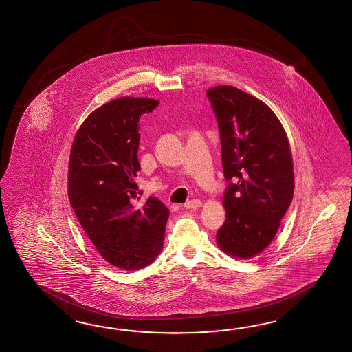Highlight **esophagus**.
Returning <instances> with one entry per match:
<instances>
[{"mask_svg": "<svg viewBox=\"0 0 352 352\" xmlns=\"http://www.w3.org/2000/svg\"><path fill=\"white\" fill-rule=\"evenodd\" d=\"M202 206V202L199 199H192V201H188L184 204V208L186 210H195V208H199Z\"/></svg>", "mask_w": 352, "mask_h": 352, "instance_id": "obj_1", "label": "esophagus"}]
</instances>
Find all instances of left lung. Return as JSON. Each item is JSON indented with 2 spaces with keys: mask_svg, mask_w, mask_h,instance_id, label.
Returning a JSON list of instances; mask_svg holds the SVG:
<instances>
[{
  "mask_svg": "<svg viewBox=\"0 0 352 352\" xmlns=\"http://www.w3.org/2000/svg\"><path fill=\"white\" fill-rule=\"evenodd\" d=\"M217 118L226 221L217 231L222 250L249 258L272 243L294 192L289 142L264 102L232 86L207 91Z\"/></svg>",
  "mask_w": 352,
  "mask_h": 352,
  "instance_id": "1",
  "label": "left lung"
}]
</instances>
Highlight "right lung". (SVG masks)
Returning a JSON list of instances; mask_svg holds the SVG:
<instances>
[{
    "label": "right lung",
    "instance_id": "1",
    "mask_svg": "<svg viewBox=\"0 0 352 352\" xmlns=\"http://www.w3.org/2000/svg\"><path fill=\"white\" fill-rule=\"evenodd\" d=\"M159 102L122 97L92 112L73 141L68 195L87 236L109 264L139 270L163 248L169 211L157 197L141 206L139 121Z\"/></svg>",
    "mask_w": 352,
    "mask_h": 352
}]
</instances>
